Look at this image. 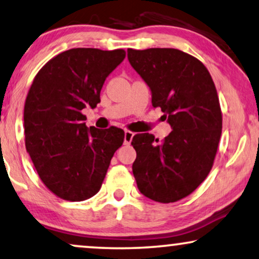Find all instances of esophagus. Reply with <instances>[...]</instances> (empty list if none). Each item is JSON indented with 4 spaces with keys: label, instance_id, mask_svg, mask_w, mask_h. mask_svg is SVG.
I'll list each match as a JSON object with an SVG mask.
<instances>
[{
    "label": "esophagus",
    "instance_id": "1",
    "mask_svg": "<svg viewBox=\"0 0 259 259\" xmlns=\"http://www.w3.org/2000/svg\"><path fill=\"white\" fill-rule=\"evenodd\" d=\"M133 137H134L133 132H131V131H125V134H123V142H125V145H130Z\"/></svg>",
    "mask_w": 259,
    "mask_h": 259
}]
</instances>
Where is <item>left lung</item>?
I'll return each mask as SVG.
<instances>
[{"label":"left lung","instance_id":"left-lung-1","mask_svg":"<svg viewBox=\"0 0 259 259\" xmlns=\"http://www.w3.org/2000/svg\"><path fill=\"white\" fill-rule=\"evenodd\" d=\"M127 58L173 130L162 144L149 133L133 137L138 188L161 203L179 201L204 181L215 159L222 133L215 84L207 67L178 49H128Z\"/></svg>","mask_w":259,"mask_h":259}]
</instances>
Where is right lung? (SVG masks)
I'll use <instances>...</instances> for the list:
<instances>
[{
	"mask_svg": "<svg viewBox=\"0 0 259 259\" xmlns=\"http://www.w3.org/2000/svg\"><path fill=\"white\" fill-rule=\"evenodd\" d=\"M125 56L122 49H70L49 61L29 90L25 147L44 185L63 200L84 201L98 193L122 145L121 128H89L81 111L100 103L105 80Z\"/></svg>",
	"mask_w": 259,
	"mask_h": 259,
	"instance_id": "1",
	"label": "right lung"
}]
</instances>
